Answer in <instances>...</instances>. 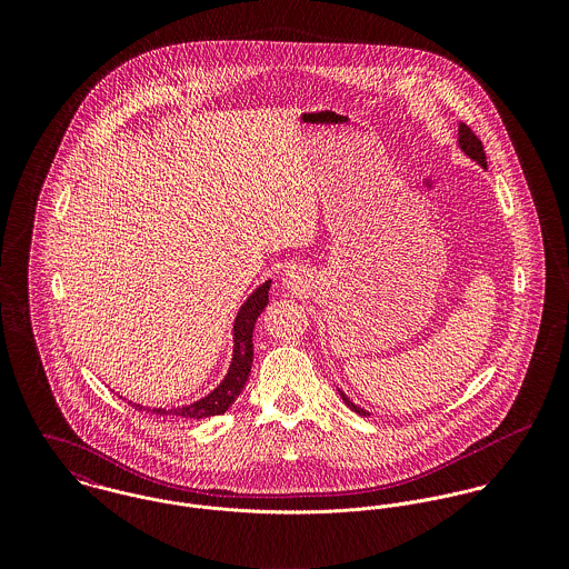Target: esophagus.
Listing matches in <instances>:
<instances>
[{
	"mask_svg": "<svg viewBox=\"0 0 569 569\" xmlns=\"http://www.w3.org/2000/svg\"><path fill=\"white\" fill-rule=\"evenodd\" d=\"M282 284H284V289H289V291H305L307 284H309V280H307V273H305L302 269L291 267V269H287V271L282 273Z\"/></svg>",
	"mask_w": 569,
	"mask_h": 569,
	"instance_id": "obj_1",
	"label": "esophagus"
}]
</instances>
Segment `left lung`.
I'll use <instances>...</instances> for the list:
<instances>
[{"label":"left lung","mask_w":569,"mask_h":569,"mask_svg":"<svg viewBox=\"0 0 569 569\" xmlns=\"http://www.w3.org/2000/svg\"><path fill=\"white\" fill-rule=\"evenodd\" d=\"M458 144H460V149H462L471 160H476L480 166H485V168H487V153H485V147H482L480 138H478V136H476L467 124H460V129H458ZM339 395H341L343 403L350 407L352 411H357L359 416H370L366 409H361V407L355 406L352 401H348V397H346L343 392H339Z\"/></svg>","instance_id":"left-lung-1"}]
</instances>
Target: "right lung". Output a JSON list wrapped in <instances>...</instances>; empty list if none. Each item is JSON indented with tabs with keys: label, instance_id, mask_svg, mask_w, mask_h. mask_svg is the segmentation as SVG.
<instances>
[{
	"label": "right lung",
	"instance_id": "1",
	"mask_svg": "<svg viewBox=\"0 0 569 569\" xmlns=\"http://www.w3.org/2000/svg\"><path fill=\"white\" fill-rule=\"evenodd\" d=\"M269 287L271 280L262 282L247 300H244L237 320H234V350H232V363L230 370L226 375V379L201 401L190 403V406L153 407L147 411L158 413V416H172V418H181V420H201L208 416H219L226 413L228 407L237 401V397L243 392L244 381L249 379V370H251V361H253V343H251V335H253V325L260 318V313L264 311L267 302H269ZM136 409H144L142 406L131 403Z\"/></svg>",
	"mask_w": 569,
	"mask_h": 569
}]
</instances>
